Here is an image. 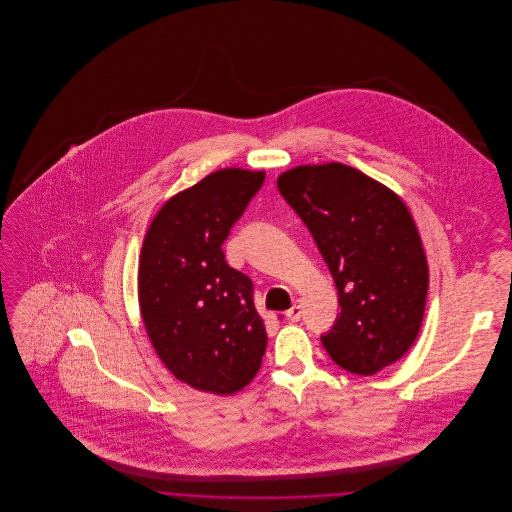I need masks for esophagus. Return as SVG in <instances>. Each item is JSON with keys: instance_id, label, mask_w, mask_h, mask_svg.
<instances>
[{"instance_id": "obj_1", "label": "esophagus", "mask_w": 512, "mask_h": 512, "mask_svg": "<svg viewBox=\"0 0 512 512\" xmlns=\"http://www.w3.org/2000/svg\"><path fill=\"white\" fill-rule=\"evenodd\" d=\"M301 313H303V311H301V305H299V303H293L292 307L288 309L286 317L290 318L292 322H297V320L301 318Z\"/></svg>"}]
</instances>
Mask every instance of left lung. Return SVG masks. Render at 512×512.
<instances>
[{
	"label": "left lung",
	"instance_id": "1",
	"mask_svg": "<svg viewBox=\"0 0 512 512\" xmlns=\"http://www.w3.org/2000/svg\"><path fill=\"white\" fill-rule=\"evenodd\" d=\"M278 190L330 268L340 315L320 336L336 365L361 376L399 361L422 326L428 263L401 197L361 171L301 165Z\"/></svg>",
	"mask_w": 512,
	"mask_h": 512
}]
</instances>
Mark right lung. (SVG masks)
Listing matches in <instances>:
<instances>
[{"label":"right lung","mask_w":512,"mask_h":512,"mask_svg":"<svg viewBox=\"0 0 512 512\" xmlns=\"http://www.w3.org/2000/svg\"><path fill=\"white\" fill-rule=\"evenodd\" d=\"M265 172L222 169L171 197L147 230L138 299L163 365L195 390L232 395L261 368L265 322L253 284L228 267L222 244Z\"/></svg>","instance_id":"obj_1"}]
</instances>
